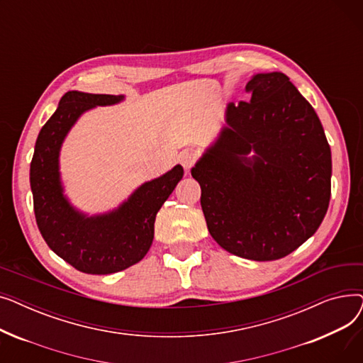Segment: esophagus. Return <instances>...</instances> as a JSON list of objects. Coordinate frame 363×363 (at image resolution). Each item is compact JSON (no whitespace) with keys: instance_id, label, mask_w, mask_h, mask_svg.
Segmentation results:
<instances>
[{"instance_id":"1","label":"esophagus","mask_w":363,"mask_h":363,"mask_svg":"<svg viewBox=\"0 0 363 363\" xmlns=\"http://www.w3.org/2000/svg\"><path fill=\"white\" fill-rule=\"evenodd\" d=\"M179 162L184 166V169L186 172H189V169H191L193 164L196 163V155H194V152H191V151H184V152H181V155H179Z\"/></svg>"}]
</instances>
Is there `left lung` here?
Returning <instances> with one entry per match:
<instances>
[{"label":"left lung","instance_id":"8db88e82","mask_svg":"<svg viewBox=\"0 0 363 363\" xmlns=\"http://www.w3.org/2000/svg\"><path fill=\"white\" fill-rule=\"evenodd\" d=\"M249 103H228L225 125L191 169L213 240L266 262L290 255L325 218L331 148L316 111L281 72L256 73Z\"/></svg>","mask_w":363,"mask_h":363}]
</instances>
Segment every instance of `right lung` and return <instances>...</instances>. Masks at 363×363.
Returning a JSON list of instances; mask_svg holds the SVG:
<instances>
[{
  "mask_svg": "<svg viewBox=\"0 0 363 363\" xmlns=\"http://www.w3.org/2000/svg\"><path fill=\"white\" fill-rule=\"evenodd\" d=\"M123 100L122 94L66 92L38 135L30 163L35 218L43 238L74 269L92 275L123 271L147 255L155 238L156 215L184 177V167L177 164L103 213L89 215L72 204L60 172L63 143L84 113Z\"/></svg>",
  "mask_w": 363,
  "mask_h": 363,
  "instance_id": "obj_1",
  "label": "right lung"
}]
</instances>
